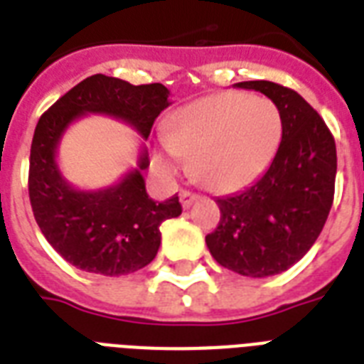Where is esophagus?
<instances>
[{
    "label": "esophagus",
    "mask_w": 364,
    "mask_h": 364,
    "mask_svg": "<svg viewBox=\"0 0 364 364\" xmlns=\"http://www.w3.org/2000/svg\"><path fill=\"white\" fill-rule=\"evenodd\" d=\"M196 198H198V194L191 193V191H181V193H179V200H181V205L185 208V210H187V208H191Z\"/></svg>",
    "instance_id": "esophagus-1"
}]
</instances>
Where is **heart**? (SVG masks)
Listing matches in <instances>:
<instances>
[{"mask_svg": "<svg viewBox=\"0 0 364 364\" xmlns=\"http://www.w3.org/2000/svg\"><path fill=\"white\" fill-rule=\"evenodd\" d=\"M283 139V115L272 100L217 92L176 109L164 122L166 147L154 166L173 173L191 160V176L215 193H234L259 179Z\"/></svg>", "mask_w": 364, "mask_h": 364, "instance_id": "obj_1", "label": "heart"}]
</instances>
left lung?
<instances>
[{"label":"left lung","mask_w":364,"mask_h":364,"mask_svg":"<svg viewBox=\"0 0 364 364\" xmlns=\"http://www.w3.org/2000/svg\"><path fill=\"white\" fill-rule=\"evenodd\" d=\"M283 115V139L262 176L242 193L217 198L221 221L205 236L211 257L247 277L282 274L321 234L334 198L336 145L317 111L299 92L272 81H243Z\"/></svg>","instance_id":"1"}]
</instances>
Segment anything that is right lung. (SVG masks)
Returning a JSON list of instances; mask_svg holds the SVG:
<instances>
[{"label":"right lung","instance_id":"right-lung-1","mask_svg":"<svg viewBox=\"0 0 364 364\" xmlns=\"http://www.w3.org/2000/svg\"><path fill=\"white\" fill-rule=\"evenodd\" d=\"M170 105V90L107 75L87 77L48 107L33 132L28 191L33 217L47 242L79 270L124 276L147 266L160 247V225L181 215L177 194L154 202L145 191L149 168L141 147L137 166L121 181L98 191L68 183L56 162L60 139L71 122L85 115H109L147 139L156 117Z\"/></svg>","mask_w":364,"mask_h":364}]
</instances>
